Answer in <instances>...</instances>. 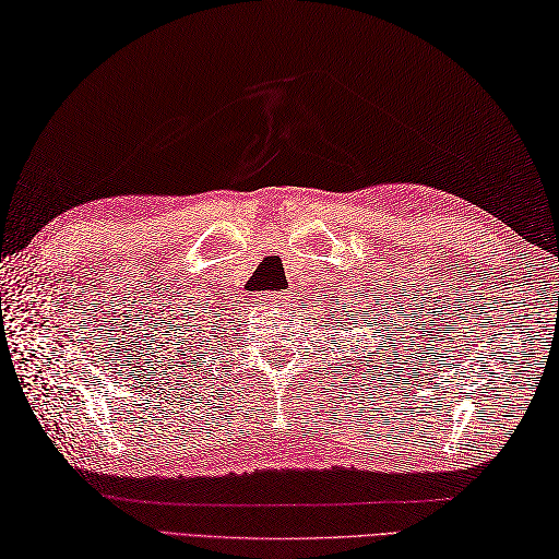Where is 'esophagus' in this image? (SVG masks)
<instances>
[{"label": "esophagus", "instance_id": "obj_1", "mask_svg": "<svg viewBox=\"0 0 559 559\" xmlns=\"http://www.w3.org/2000/svg\"><path fill=\"white\" fill-rule=\"evenodd\" d=\"M287 301H289L287 292H265V294L258 296V304H261V308H265V310L282 308Z\"/></svg>", "mask_w": 559, "mask_h": 559}]
</instances>
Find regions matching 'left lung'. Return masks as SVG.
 I'll list each match as a JSON object with an SVG mask.
<instances>
[{
	"instance_id": "8db88e82",
	"label": "left lung",
	"mask_w": 559,
	"mask_h": 559,
	"mask_svg": "<svg viewBox=\"0 0 559 559\" xmlns=\"http://www.w3.org/2000/svg\"><path fill=\"white\" fill-rule=\"evenodd\" d=\"M362 316H367V310H362ZM360 316V318H362ZM353 319V323H348L347 320ZM348 324H358L356 318H350V310H338V318H336V326H344V330H348ZM370 324V322H367Z\"/></svg>"
}]
</instances>
